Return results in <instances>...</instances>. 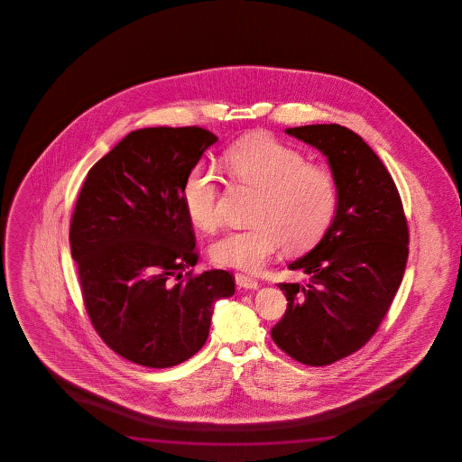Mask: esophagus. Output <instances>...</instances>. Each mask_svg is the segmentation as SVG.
Segmentation results:
<instances>
[{"instance_id":"obj_1","label":"esophagus","mask_w":462,"mask_h":462,"mask_svg":"<svg viewBox=\"0 0 462 462\" xmlns=\"http://www.w3.org/2000/svg\"><path fill=\"white\" fill-rule=\"evenodd\" d=\"M236 284L244 290H257L258 282L251 276L243 273H236Z\"/></svg>"}]
</instances>
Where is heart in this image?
Listing matches in <instances>:
<instances>
[{
	"label": "heart",
	"instance_id": "heart-1",
	"mask_svg": "<svg viewBox=\"0 0 462 462\" xmlns=\"http://www.w3.org/2000/svg\"><path fill=\"white\" fill-rule=\"evenodd\" d=\"M223 164L233 180L257 189L254 226L229 229L211 244L219 266L255 273L282 244L305 249L317 243L335 218L339 188L327 166L268 135H254L227 150ZM221 182L208 164H197L182 184V204L190 221L202 229L219 223Z\"/></svg>",
	"mask_w": 462,
	"mask_h": 462
}]
</instances>
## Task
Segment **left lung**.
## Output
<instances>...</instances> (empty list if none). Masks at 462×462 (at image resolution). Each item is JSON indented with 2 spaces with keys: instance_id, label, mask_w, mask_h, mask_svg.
Instances as JSON below:
<instances>
[{
  "instance_id": "8db88e82",
  "label": "left lung",
  "mask_w": 462,
  "mask_h": 462,
  "mask_svg": "<svg viewBox=\"0 0 462 462\" xmlns=\"http://www.w3.org/2000/svg\"><path fill=\"white\" fill-rule=\"evenodd\" d=\"M286 133L328 158L339 202L320 243L290 263L309 282H280L288 309L272 328L276 346L321 367L359 351L388 312L409 255L407 219L392 174L345 125H310Z\"/></svg>"
}]
</instances>
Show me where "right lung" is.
Masks as SVG:
<instances>
[{
    "instance_id": "obj_1",
    "label": "right lung",
    "mask_w": 462,
    "mask_h": 462,
    "mask_svg": "<svg viewBox=\"0 0 462 462\" xmlns=\"http://www.w3.org/2000/svg\"><path fill=\"white\" fill-rule=\"evenodd\" d=\"M218 141L197 127L127 134L90 168L70 218V255L95 331L121 357L166 368L205 345L213 304L235 294L226 270L199 260L182 184Z\"/></svg>"
}]
</instances>
